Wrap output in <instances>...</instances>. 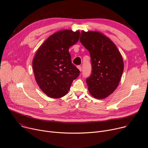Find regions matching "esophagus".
Wrapping results in <instances>:
<instances>
[{
    "instance_id": "34e87169",
    "label": "esophagus",
    "mask_w": 148,
    "mask_h": 148,
    "mask_svg": "<svg viewBox=\"0 0 148 148\" xmlns=\"http://www.w3.org/2000/svg\"><path fill=\"white\" fill-rule=\"evenodd\" d=\"M77 69L80 71H82V68H81V66H77Z\"/></svg>"
}]
</instances>
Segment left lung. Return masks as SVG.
Masks as SVG:
<instances>
[{
    "label": "left lung",
    "mask_w": 148,
    "mask_h": 148,
    "mask_svg": "<svg viewBox=\"0 0 148 148\" xmlns=\"http://www.w3.org/2000/svg\"><path fill=\"white\" fill-rule=\"evenodd\" d=\"M81 43L90 54L92 73L86 79L90 94L103 99L117 88L123 71L122 57L114 42L98 32L82 30Z\"/></svg>",
    "instance_id": "1"
}]
</instances>
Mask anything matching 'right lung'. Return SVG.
<instances>
[{
	"label": "right lung",
	"instance_id": "1",
	"mask_svg": "<svg viewBox=\"0 0 148 148\" xmlns=\"http://www.w3.org/2000/svg\"><path fill=\"white\" fill-rule=\"evenodd\" d=\"M79 31L63 30L50 36L38 49L32 65L36 81L45 94L60 98L67 94L79 71L72 64L69 48L78 41Z\"/></svg>",
	"mask_w": 148,
	"mask_h": 148
}]
</instances>
